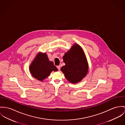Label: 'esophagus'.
<instances>
[{
    "instance_id": "esophagus-1",
    "label": "esophagus",
    "mask_w": 125,
    "mask_h": 125,
    "mask_svg": "<svg viewBox=\"0 0 125 125\" xmlns=\"http://www.w3.org/2000/svg\"><path fill=\"white\" fill-rule=\"evenodd\" d=\"M57 67L58 68V69L59 70H60V66H57Z\"/></svg>"
}]
</instances>
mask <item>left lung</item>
Returning <instances> with one entry per match:
<instances>
[{"instance_id": "1", "label": "left lung", "mask_w": 125, "mask_h": 125, "mask_svg": "<svg viewBox=\"0 0 125 125\" xmlns=\"http://www.w3.org/2000/svg\"><path fill=\"white\" fill-rule=\"evenodd\" d=\"M65 66L61 68L65 77L70 82H80L86 76L88 72V64L86 57L81 48L75 44L63 57Z\"/></svg>"}]
</instances>
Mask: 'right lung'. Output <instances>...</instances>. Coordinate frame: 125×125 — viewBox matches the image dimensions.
I'll return each mask as SVG.
<instances>
[{"label": "right lung", "instance_id": "obj_1", "mask_svg": "<svg viewBox=\"0 0 125 125\" xmlns=\"http://www.w3.org/2000/svg\"><path fill=\"white\" fill-rule=\"evenodd\" d=\"M58 70L53 62L49 61L45 53H39L29 67L32 76L41 81L48 77L52 71H57Z\"/></svg>", "mask_w": 125, "mask_h": 125}]
</instances>
